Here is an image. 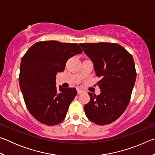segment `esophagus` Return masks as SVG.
I'll return each instance as SVG.
<instances>
[{"mask_svg": "<svg viewBox=\"0 0 155 155\" xmlns=\"http://www.w3.org/2000/svg\"><path fill=\"white\" fill-rule=\"evenodd\" d=\"M77 92L78 94H82L83 92V91L81 90H79V89H77Z\"/></svg>", "mask_w": 155, "mask_h": 155, "instance_id": "esophagus-1", "label": "esophagus"}]
</instances>
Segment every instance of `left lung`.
<instances>
[{"mask_svg":"<svg viewBox=\"0 0 155 155\" xmlns=\"http://www.w3.org/2000/svg\"><path fill=\"white\" fill-rule=\"evenodd\" d=\"M101 80L98 96L89 92L90 103L84 106L87 118L99 125L109 124L120 117L130 102L136 80L133 56L115 43L80 44Z\"/></svg>","mask_w":155,"mask_h":155,"instance_id":"left-lung-1","label":"left lung"}]
</instances>
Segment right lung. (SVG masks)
<instances>
[{
    "instance_id": "right-lung-1",
    "label": "right lung",
    "mask_w": 155,
    "mask_h": 155,
    "mask_svg": "<svg viewBox=\"0 0 155 155\" xmlns=\"http://www.w3.org/2000/svg\"><path fill=\"white\" fill-rule=\"evenodd\" d=\"M82 52L76 43L39 41L28 48L22 58L19 84L26 106L42 124L53 126L66 116L77 90L56 87L57 72L64 70L70 57Z\"/></svg>"
}]
</instances>
